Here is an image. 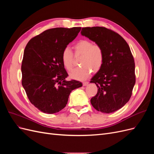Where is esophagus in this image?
I'll return each instance as SVG.
<instances>
[{
	"label": "esophagus",
	"instance_id": "obj_1",
	"mask_svg": "<svg viewBox=\"0 0 154 154\" xmlns=\"http://www.w3.org/2000/svg\"><path fill=\"white\" fill-rule=\"evenodd\" d=\"M88 83V82H83V86H86L87 84Z\"/></svg>",
	"mask_w": 154,
	"mask_h": 154
}]
</instances>
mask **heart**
Listing matches in <instances>:
<instances>
[{
	"label": "heart",
	"mask_w": 154,
	"mask_h": 154,
	"mask_svg": "<svg viewBox=\"0 0 154 154\" xmlns=\"http://www.w3.org/2000/svg\"><path fill=\"white\" fill-rule=\"evenodd\" d=\"M74 49L76 54H82L80 60V67L76 68L69 74L72 79L83 80L90 75L92 71L97 72L103 66L105 56L103 48L99 44H93L92 41L82 39L74 44ZM62 62L63 66L67 71H71L73 67V53L69 48L62 51Z\"/></svg>",
	"instance_id": "obj_1"
}]
</instances>
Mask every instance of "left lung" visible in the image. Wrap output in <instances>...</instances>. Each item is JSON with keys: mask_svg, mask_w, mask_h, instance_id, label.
<instances>
[{"mask_svg": "<svg viewBox=\"0 0 154 154\" xmlns=\"http://www.w3.org/2000/svg\"><path fill=\"white\" fill-rule=\"evenodd\" d=\"M81 34L101 45L105 56L103 66L90 82L98 88L91 103L97 111L114 112L129 101L136 83L129 45L122 36L104 27H83Z\"/></svg>", "mask_w": 154, "mask_h": 154, "instance_id": "8db88e82", "label": "left lung"}]
</instances>
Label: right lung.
<instances>
[{
	"label": "right lung",
	"mask_w": 154,
	"mask_h": 154,
	"mask_svg": "<svg viewBox=\"0 0 154 154\" xmlns=\"http://www.w3.org/2000/svg\"><path fill=\"white\" fill-rule=\"evenodd\" d=\"M80 27L45 30L26 46L22 62V84L31 103L44 113H57L66 106L71 91L82 86L66 80L68 74L61 55L76 38Z\"/></svg>",
	"instance_id": "1"
}]
</instances>
